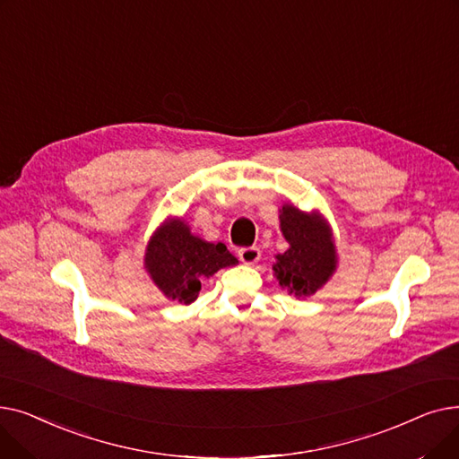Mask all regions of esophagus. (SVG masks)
Returning <instances> with one entry per match:
<instances>
[{
  "label": "esophagus",
  "instance_id": "obj_1",
  "mask_svg": "<svg viewBox=\"0 0 459 459\" xmlns=\"http://www.w3.org/2000/svg\"><path fill=\"white\" fill-rule=\"evenodd\" d=\"M238 256L244 264L253 266V264H256L260 260V249L258 247H242L238 251Z\"/></svg>",
  "mask_w": 459,
  "mask_h": 459
}]
</instances>
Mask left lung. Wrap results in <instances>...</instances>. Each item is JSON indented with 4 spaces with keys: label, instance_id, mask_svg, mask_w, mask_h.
Masks as SVG:
<instances>
[{
    "label": "left lung",
    "instance_id": "obj_1",
    "mask_svg": "<svg viewBox=\"0 0 459 459\" xmlns=\"http://www.w3.org/2000/svg\"><path fill=\"white\" fill-rule=\"evenodd\" d=\"M279 212L288 249L275 256L273 275L281 288L296 298L316 294L336 270L331 229L318 212L307 213L294 204H284Z\"/></svg>",
    "mask_w": 459,
    "mask_h": 459
}]
</instances>
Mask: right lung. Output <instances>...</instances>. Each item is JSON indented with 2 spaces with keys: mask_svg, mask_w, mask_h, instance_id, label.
<instances>
[{
  "mask_svg": "<svg viewBox=\"0 0 459 459\" xmlns=\"http://www.w3.org/2000/svg\"><path fill=\"white\" fill-rule=\"evenodd\" d=\"M238 264L225 244H212L193 236L182 220H167L151 238L144 253L154 284L165 298L189 305L201 292V281L221 268Z\"/></svg>",
  "mask_w": 459,
  "mask_h": 459,
  "instance_id": "1",
  "label": "right lung"
}]
</instances>
